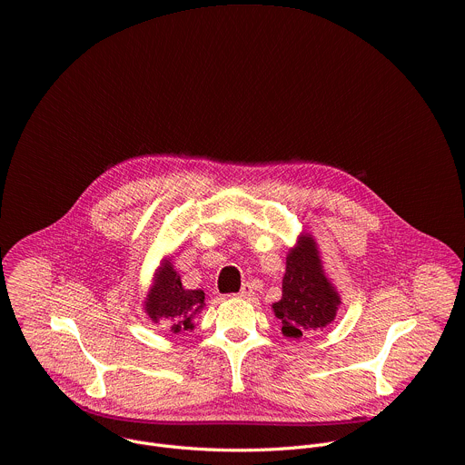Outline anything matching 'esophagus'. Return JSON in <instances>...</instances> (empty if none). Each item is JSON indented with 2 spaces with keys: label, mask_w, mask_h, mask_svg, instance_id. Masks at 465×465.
<instances>
[{
  "label": "esophagus",
  "mask_w": 465,
  "mask_h": 465,
  "mask_svg": "<svg viewBox=\"0 0 465 465\" xmlns=\"http://www.w3.org/2000/svg\"><path fill=\"white\" fill-rule=\"evenodd\" d=\"M252 293H253V286H252L250 282H246V284H242V288H241V292L237 293V297L248 299V297H252Z\"/></svg>",
  "instance_id": "1"
}]
</instances>
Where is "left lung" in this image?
I'll list each match as a JSON object with an SVG mask.
<instances>
[{
  "label": "left lung",
  "instance_id": "left-lung-1",
  "mask_svg": "<svg viewBox=\"0 0 465 465\" xmlns=\"http://www.w3.org/2000/svg\"><path fill=\"white\" fill-rule=\"evenodd\" d=\"M340 295L323 273L318 246L302 233L286 257L282 297L272 304L286 338H301L334 322Z\"/></svg>",
  "mask_w": 465,
  "mask_h": 465
}]
</instances>
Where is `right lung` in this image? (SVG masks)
Masks as SVG:
<instances>
[{
	"label": "right lung",
	"instance_id": "obj_1",
	"mask_svg": "<svg viewBox=\"0 0 465 465\" xmlns=\"http://www.w3.org/2000/svg\"><path fill=\"white\" fill-rule=\"evenodd\" d=\"M204 308L203 290H186L181 275L166 261L154 273L153 286L145 297L143 311L153 323L168 322L172 332L193 329V318Z\"/></svg>",
	"mask_w": 465,
	"mask_h": 465
}]
</instances>
